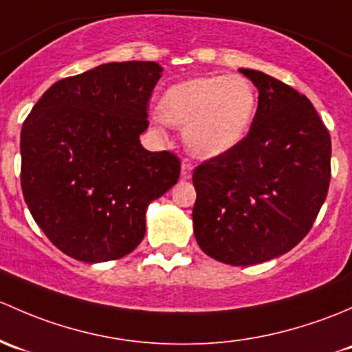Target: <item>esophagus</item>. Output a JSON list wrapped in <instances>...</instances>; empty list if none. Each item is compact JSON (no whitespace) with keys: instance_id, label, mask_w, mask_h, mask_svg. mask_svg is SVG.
Wrapping results in <instances>:
<instances>
[{"instance_id":"esophagus-1","label":"esophagus","mask_w":352,"mask_h":352,"mask_svg":"<svg viewBox=\"0 0 352 352\" xmlns=\"http://www.w3.org/2000/svg\"><path fill=\"white\" fill-rule=\"evenodd\" d=\"M191 175H193V166H191V162L183 161V164H181V179H190Z\"/></svg>"}]
</instances>
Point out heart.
Here are the masks:
<instances>
[{"instance_id": "b5f03b06", "label": "heart", "mask_w": 352, "mask_h": 352, "mask_svg": "<svg viewBox=\"0 0 352 352\" xmlns=\"http://www.w3.org/2000/svg\"><path fill=\"white\" fill-rule=\"evenodd\" d=\"M257 96L242 76H200L171 86L159 101L162 118L184 129L188 151L213 159L239 146L251 129Z\"/></svg>"}]
</instances>
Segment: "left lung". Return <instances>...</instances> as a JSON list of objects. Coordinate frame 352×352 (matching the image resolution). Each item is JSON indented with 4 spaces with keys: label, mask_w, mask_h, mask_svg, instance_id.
<instances>
[{
    "label": "left lung",
    "mask_w": 352,
    "mask_h": 352,
    "mask_svg": "<svg viewBox=\"0 0 352 352\" xmlns=\"http://www.w3.org/2000/svg\"><path fill=\"white\" fill-rule=\"evenodd\" d=\"M259 91L245 139L193 171V229L205 254L251 266L309 234L331 183V135L307 96L254 69Z\"/></svg>",
    "instance_id": "1"
}]
</instances>
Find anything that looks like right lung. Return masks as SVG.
Listing matches in <instances>:
<instances>
[{
  "label": "right lung",
  "mask_w": 352,
  "mask_h": 352,
  "mask_svg": "<svg viewBox=\"0 0 352 352\" xmlns=\"http://www.w3.org/2000/svg\"><path fill=\"white\" fill-rule=\"evenodd\" d=\"M161 72L144 60L101 64L54 82L23 122L25 203L64 254L85 263L130 254L149 203L177 183L179 159L139 140Z\"/></svg>",
  "instance_id": "1"
}]
</instances>
